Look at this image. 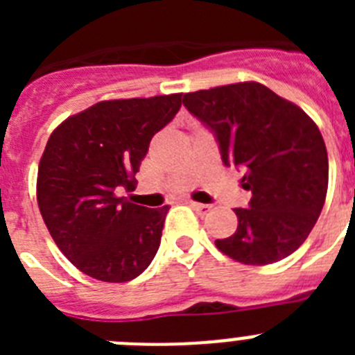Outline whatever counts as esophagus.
<instances>
[{
    "label": "esophagus",
    "mask_w": 355,
    "mask_h": 355,
    "mask_svg": "<svg viewBox=\"0 0 355 355\" xmlns=\"http://www.w3.org/2000/svg\"><path fill=\"white\" fill-rule=\"evenodd\" d=\"M190 206H192L193 209H196L197 213H200V215H206V213L211 209V206L209 205H202V202H190Z\"/></svg>",
    "instance_id": "esophagus-1"
}]
</instances>
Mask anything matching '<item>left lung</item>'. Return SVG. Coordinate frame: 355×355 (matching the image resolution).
<instances>
[{"label": "left lung", "instance_id": "1", "mask_svg": "<svg viewBox=\"0 0 355 355\" xmlns=\"http://www.w3.org/2000/svg\"><path fill=\"white\" fill-rule=\"evenodd\" d=\"M183 105L218 142L225 167L243 172L252 193L236 208L234 234L216 249L243 265L288 258L311 233L327 196L329 159L315 122L256 81L183 96Z\"/></svg>", "mask_w": 355, "mask_h": 355}]
</instances>
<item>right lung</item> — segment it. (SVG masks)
<instances>
[{"label": "right lung", "instance_id": "right-lung-1", "mask_svg": "<svg viewBox=\"0 0 355 355\" xmlns=\"http://www.w3.org/2000/svg\"><path fill=\"white\" fill-rule=\"evenodd\" d=\"M181 108V94L101 101L56 128L40 158L37 200L58 249L105 283L139 277L158 252L168 206L133 205L150 139Z\"/></svg>", "mask_w": 355, "mask_h": 355}]
</instances>
